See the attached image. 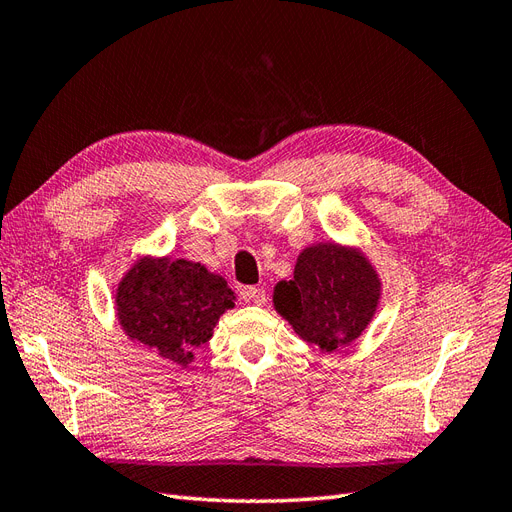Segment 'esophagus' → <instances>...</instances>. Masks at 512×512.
<instances>
[{
  "mask_svg": "<svg viewBox=\"0 0 512 512\" xmlns=\"http://www.w3.org/2000/svg\"><path fill=\"white\" fill-rule=\"evenodd\" d=\"M243 297H245V301H252V303H256V305H265V301H267V290L260 288V286H250V288H245Z\"/></svg>",
  "mask_w": 512,
  "mask_h": 512,
  "instance_id": "34e87169",
  "label": "esophagus"
}]
</instances>
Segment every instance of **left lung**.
Segmentation results:
<instances>
[{"mask_svg": "<svg viewBox=\"0 0 512 512\" xmlns=\"http://www.w3.org/2000/svg\"><path fill=\"white\" fill-rule=\"evenodd\" d=\"M380 280L367 258L335 243L301 252L294 280L275 286L273 303L305 342L333 352L359 337L374 316Z\"/></svg>", "mask_w": 512, "mask_h": 512, "instance_id": "8db88e82", "label": "left lung"}]
</instances>
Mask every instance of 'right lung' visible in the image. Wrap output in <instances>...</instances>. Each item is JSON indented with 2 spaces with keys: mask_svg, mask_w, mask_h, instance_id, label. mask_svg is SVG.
<instances>
[{
  "mask_svg": "<svg viewBox=\"0 0 512 512\" xmlns=\"http://www.w3.org/2000/svg\"><path fill=\"white\" fill-rule=\"evenodd\" d=\"M115 299L123 331L177 365H188L194 350L209 342L215 322L235 307L224 277L183 258L138 260Z\"/></svg>",
  "mask_w": 512,
  "mask_h": 512,
  "instance_id": "obj_1",
  "label": "right lung"
}]
</instances>
